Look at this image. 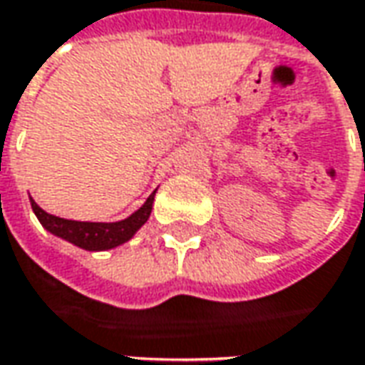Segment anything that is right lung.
Instances as JSON below:
<instances>
[{
	"instance_id": "right-lung-1",
	"label": "right lung",
	"mask_w": 365,
	"mask_h": 365,
	"mask_svg": "<svg viewBox=\"0 0 365 365\" xmlns=\"http://www.w3.org/2000/svg\"><path fill=\"white\" fill-rule=\"evenodd\" d=\"M154 195H156V190L146 199V202L138 211H134L130 217L116 222L70 221V219H62V217L46 212L34 199H29V202H31V209L36 212L38 221L41 222V227L53 237H60L63 241L80 247V249H86V251H108V249H114V247L124 245L126 241H130L136 231L148 221V217L153 212Z\"/></svg>"
}]
</instances>
